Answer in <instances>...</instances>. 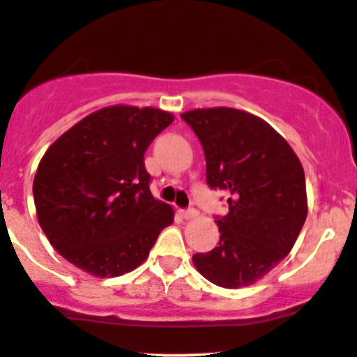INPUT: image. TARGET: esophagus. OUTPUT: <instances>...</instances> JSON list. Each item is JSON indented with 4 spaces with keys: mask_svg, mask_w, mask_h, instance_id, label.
<instances>
[{
    "mask_svg": "<svg viewBox=\"0 0 357 357\" xmlns=\"http://www.w3.org/2000/svg\"><path fill=\"white\" fill-rule=\"evenodd\" d=\"M180 217L185 218V220H190V218H196L197 217V211L194 208H187V210H180L178 211Z\"/></svg>",
    "mask_w": 357,
    "mask_h": 357,
    "instance_id": "1",
    "label": "esophagus"
}]
</instances>
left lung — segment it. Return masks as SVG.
<instances>
[{
  "label": "left lung",
  "instance_id": "obj_1",
  "mask_svg": "<svg viewBox=\"0 0 357 357\" xmlns=\"http://www.w3.org/2000/svg\"><path fill=\"white\" fill-rule=\"evenodd\" d=\"M183 121L199 139L206 182L225 189L218 245L194 267L229 290L262 280L290 253L307 217L305 175L290 144L264 119L232 107L192 109Z\"/></svg>",
  "mask_w": 357,
  "mask_h": 357
}]
</instances>
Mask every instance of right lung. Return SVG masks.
<instances>
[{
  "label": "right lung",
  "mask_w": 357,
  "mask_h": 357,
  "mask_svg": "<svg viewBox=\"0 0 357 357\" xmlns=\"http://www.w3.org/2000/svg\"><path fill=\"white\" fill-rule=\"evenodd\" d=\"M174 114L111 105L77 121L47 149L34 175L38 222L55 250L97 278L137 269L165 227L170 204L151 194L144 153Z\"/></svg>",
  "instance_id": "obj_1"
}]
</instances>
